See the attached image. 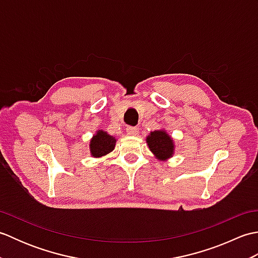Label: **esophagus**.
<instances>
[{
	"label": "esophagus",
	"mask_w": 258,
	"mask_h": 258,
	"mask_svg": "<svg viewBox=\"0 0 258 258\" xmlns=\"http://www.w3.org/2000/svg\"><path fill=\"white\" fill-rule=\"evenodd\" d=\"M126 132L131 136H136L139 135V128L136 127V126H127V127H126Z\"/></svg>",
	"instance_id": "34e87169"
}]
</instances>
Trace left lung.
I'll return each mask as SVG.
<instances>
[{"label": "left lung", "mask_w": 258, "mask_h": 258, "mask_svg": "<svg viewBox=\"0 0 258 258\" xmlns=\"http://www.w3.org/2000/svg\"><path fill=\"white\" fill-rule=\"evenodd\" d=\"M150 150L158 160L165 161L172 157L174 152V143L165 131H154L146 139Z\"/></svg>", "instance_id": "1"}]
</instances>
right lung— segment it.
Segmentation results:
<instances>
[{
	"mask_svg": "<svg viewBox=\"0 0 258 258\" xmlns=\"http://www.w3.org/2000/svg\"><path fill=\"white\" fill-rule=\"evenodd\" d=\"M116 140L113 136L108 135L104 131H98V132L93 136L90 143L91 154L94 157H101L108 154L112 152L115 147Z\"/></svg>",
	"mask_w": 258,
	"mask_h": 258,
	"instance_id": "add662e5",
	"label": "right lung"
}]
</instances>
